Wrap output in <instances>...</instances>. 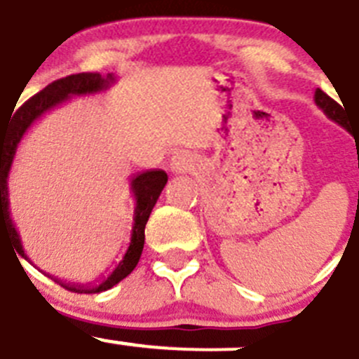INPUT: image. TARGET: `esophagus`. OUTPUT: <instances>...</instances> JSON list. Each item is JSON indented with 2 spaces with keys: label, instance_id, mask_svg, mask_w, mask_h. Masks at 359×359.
<instances>
[{
  "label": "esophagus",
  "instance_id": "obj_1",
  "mask_svg": "<svg viewBox=\"0 0 359 359\" xmlns=\"http://www.w3.org/2000/svg\"><path fill=\"white\" fill-rule=\"evenodd\" d=\"M193 166H195V158H193V155L188 154V151H179V154L173 155L170 161L171 171L177 173V175L193 170Z\"/></svg>",
  "mask_w": 359,
  "mask_h": 359
}]
</instances>
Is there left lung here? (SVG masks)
<instances>
[{
    "instance_id": "left-lung-1",
    "label": "left lung",
    "mask_w": 359,
    "mask_h": 359,
    "mask_svg": "<svg viewBox=\"0 0 359 359\" xmlns=\"http://www.w3.org/2000/svg\"><path fill=\"white\" fill-rule=\"evenodd\" d=\"M314 102H316V106L320 108V110L323 111V114L329 117L330 121H334V123H338L339 126H345V123H347V119H345V111L344 108L338 104V102L334 101V99H330L329 95H327L323 90L316 88V92H314Z\"/></svg>"
}]
</instances>
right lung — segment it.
<instances>
[{"label": "right lung", "instance_id": "1", "mask_svg": "<svg viewBox=\"0 0 359 359\" xmlns=\"http://www.w3.org/2000/svg\"><path fill=\"white\" fill-rule=\"evenodd\" d=\"M114 83L115 77L111 74L101 76V74H90V72L88 74H74V76L54 81L46 88H43L41 92L36 93L34 97H30L23 106H20V110H15V114L12 115L11 124L5 128V132L0 130V233L1 229H5V233L12 238L15 251L25 260H29V257H27L23 245H21L20 233H18L14 222H12L11 210H8V173H11L15 151H18V144L21 142L25 133L29 132V128L37 119H41L46 111L54 110L55 106L70 101V97H76V95H92V93L104 92ZM168 175L166 171L162 170H148L132 177V180H130L132 188L130 189H132L133 197H135L132 238H130V245H128L123 260L117 264V267L101 283L92 285V283L65 282V280L54 278V276H50V278L74 292H102L117 285L123 278H126L128 274L132 273L137 264H139L142 248H144L146 222H148L149 213L154 210L157 198L161 197V191L164 189Z\"/></svg>", "mask_w": 359, "mask_h": 359}]
</instances>
